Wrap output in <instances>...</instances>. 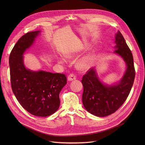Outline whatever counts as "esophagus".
Masks as SVG:
<instances>
[{
  "label": "esophagus",
  "mask_w": 145,
  "mask_h": 145,
  "mask_svg": "<svg viewBox=\"0 0 145 145\" xmlns=\"http://www.w3.org/2000/svg\"><path fill=\"white\" fill-rule=\"evenodd\" d=\"M76 79V76L73 73H71L70 74L68 77V81H73Z\"/></svg>",
  "instance_id": "esophagus-1"
}]
</instances>
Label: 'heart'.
Returning <instances> with one entry per match:
<instances>
[{
	"label": "heart",
	"instance_id": "obj_1",
	"mask_svg": "<svg viewBox=\"0 0 145 145\" xmlns=\"http://www.w3.org/2000/svg\"><path fill=\"white\" fill-rule=\"evenodd\" d=\"M80 50V48H77L72 52L67 53L65 54V57L68 58H71L73 57ZM58 61L61 63H63L64 62V59L63 58V57H61V56H58L57 57ZM91 62H92V57L89 55L86 56L84 57H82V58L80 59L77 62V67L80 69L82 71H84L87 70L89 68L91 64Z\"/></svg>",
	"mask_w": 145,
	"mask_h": 145
}]
</instances>
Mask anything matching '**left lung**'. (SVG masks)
<instances>
[{
	"label": "left lung",
	"mask_w": 145,
	"mask_h": 145,
	"mask_svg": "<svg viewBox=\"0 0 145 145\" xmlns=\"http://www.w3.org/2000/svg\"><path fill=\"white\" fill-rule=\"evenodd\" d=\"M114 53L125 61L127 69L119 82L105 84L99 80L95 68H90L82 77V101L85 108L91 114L105 117L118 110L127 99L135 78V72L132 53L121 33L115 35Z\"/></svg>",
	"instance_id": "1"
}]
</instances>
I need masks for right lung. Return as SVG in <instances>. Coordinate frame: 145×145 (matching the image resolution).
Wrapping results in <instances>:
<instances>
[{"instance_id":"1","label":"right lung","mask_w":145,"mask_h":145,"mask_svg":"<svg viewBox=\"0 0 145 145\" xmlns=\"http://www.w3.org/2000/svg\"><path fill=\"white\" fill-rule=\"evenodd\" d=\"M39 33L31 31L20 38L11 52L9 65L12 90L20 105L33 115L46 117L58 109L59 95L67 80L64 74L33 71L25 67L23 54Z\"/></svg>"}]
</instances>
